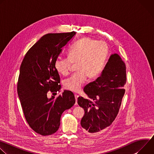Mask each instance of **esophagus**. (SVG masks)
I'll return each instance as SVG.
<instances>
[{
    "instance_id": "34e87169",
    "label": "esophagus",
    "mask_w": 154,
    "mask_h": 154,
    "mask_svg": "<svg viewBox=\"0 0 154 154\" xmlns=\"http://www.w3.org/2000/svg\"><path fill=\"white\" fill-rule=\"evenodd\" d=\"M74 96H75V104L77 105V98H78L79 96L77 95V94H75Z\"/></svg>"
}]
</instances>
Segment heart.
<instances>
[{
	"label": "heart",
	"instance_id": "heart-1",
	"mask_svg": "<svg viewBox=\"0 0 154 154\" xmlns=\"http://www.w3.org/2000/svg\"><path fill=\"white\" fill-rule=\"evenodd\" d=\"M108 54V46L103 41L83 38L75 42L68 52V57H58L54 63L56 71L63 76L68 75L76 64V72L63 82L65 89L79 92L87 77H97L102 71Z\"/></svg>",
	"mask_w": 154,
	"mask_h": 154
}]
</instances>
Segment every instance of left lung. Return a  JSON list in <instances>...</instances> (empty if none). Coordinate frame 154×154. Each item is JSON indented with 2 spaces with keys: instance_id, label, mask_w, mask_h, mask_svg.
<instances>
[{
  "instance_id": "1",
  "label": "left lung",
  "mask_w": 154,
  "mask_h": 154,
  "mask_svg": "<svg viewBox=\"0 0 154 154\" xmlns=\"http://www.w3.org/2000/svg\"><path fill=\"white\" fill-rule=\"evenodd\" d=\"M126 67L117 54L109 57L100 77L84 88L89 99L78 97L85 110L80 124L86 134H96L115 119L125 93Z\"/></svg>"
}]
</instances>
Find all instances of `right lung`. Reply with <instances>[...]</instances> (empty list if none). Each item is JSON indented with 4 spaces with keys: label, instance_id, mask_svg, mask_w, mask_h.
<instances>
[{
    "label": "right lung",
    "instance_id": "1",
    "mask_svg": "<svg viewBox=\"0 0 154 154\" xmlns=\"http://www.w3.org/2000/svg\"><path fill=\"white\" fill-rule=\"evenodd\" d=\"M75 34L44 35L28 51L20 65L17 90L24 115L30 127L43 136L56 132L62 113L75 102L71 91L64 90L56 99L47 95L49 91H60V78L54 63Z\"/></svg>",
    "mask_w": 154,
    "mask_h": 154
}]
</instances>
